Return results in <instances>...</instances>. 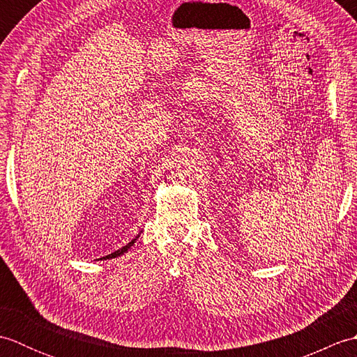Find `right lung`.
I'll return each mask as SVG.
<instances>
[{
	"label": "right lung",
	"mask_w": 357,
	"mask_h": 357,
	"mask_svg": "<svg viewBox=\"0 0 357 357\" xmlns=\"http://www.w3.org/2000/svg\"><path fill=\"white\" fill-rule=\"evenodd\" d=\"M139 234H141V231L138 233V236H136V238H133L130 242H128V244L127 245H124V247H121L119 250H116V252H113L112 255H107V256H104V257H101V259H112V257H118V256H121V255H124V253H127V250L128 248H130L133 244H135V242H136V239H138L139 238Z\"/></svg>",
	"instance_id": "right-lung-1"
}]
</instances>
